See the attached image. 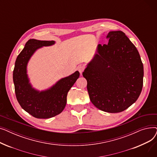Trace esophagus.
I'll use <instances>...</instances> for the list:
<instances>
[{"label": "esophagus", "instance_id": "1", "mask_svg": "<svg viewBox=\"0 0 157 157\" xmlns=\"http://www.w3.org/2000/svg\"><path fill=\"white\" fill-rule=\"evenodd\" d=\"M84 69H85V68H84V67L83 66H79V67H78V70L79 71V72H80V74H81V75L82 74V73H83V71H84Z\"/></svg>", "mask_w": 157, "mask_h": 157}]
</instances>
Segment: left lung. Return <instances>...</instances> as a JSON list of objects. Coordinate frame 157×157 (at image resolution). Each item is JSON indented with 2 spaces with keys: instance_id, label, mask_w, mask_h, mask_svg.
<instances>
[{
  "instance_id": "obj_1",
  "label": "left lung",
  "mask_w": 157,
  "mask_h": 157,
  "mask_svg": "<svg viewBox=\"0 0 157 157\" xmlns=\"http://www.w3.org/2000/svg\"><path fill=\"white\" fill-rule=\"evenodd\" d=\"M108 44H98L97 53L83 72L92 104L101 111H123L139 97L144 69L137 48L120 30L110 31Z\"/></svg>"
}]
</instances>
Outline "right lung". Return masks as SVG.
Returning a JSON list of instances; mask_svg holds the SVG:
<instances>
[{
  "mask_svg": "<svg viewBox=\"0 0 157 157\" xmlns=\"http://www.w3.org/2000/svg\"><path fill=\"white\" fill-rule=\"evenodd\" d=\"M55 43L54 40L29 39L15 62L13 78L16 98L25 111L37 118H49L61 113L67 103L68 92L79 77L77 71L47 90L39 91L32 87L27 74L29 61L38 49Z\"/></svg>",
  "mask_w": 157,
  "mask_h": 157,
  "instance_id": "right-lung-1",
  "label": "right lung"
}]
</instances>
